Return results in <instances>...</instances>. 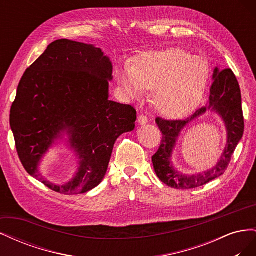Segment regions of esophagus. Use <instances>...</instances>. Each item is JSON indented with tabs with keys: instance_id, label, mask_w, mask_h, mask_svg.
I'll return each instance as SVG.
<instances>
[{
	"instance_id": "esophagus-1",
	"label": "esophagus",
	"mask_w": 256,
	"mask_h": 256,
	"mask_svg": "<svg viewBox=\"0 0 256 256\" xmlns=\"http://www.w3.org/2000/svg\"><path fill=\"white\" fill-rule=\"evenodd\" d=\"M138 122L140 124V125H146V124L148 122V118H147V116L145 114H140L138 116Z\"/></svg>"
}]
</instances>
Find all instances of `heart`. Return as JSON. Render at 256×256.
I'll use <instances>...</instances> for the list:
<instances>
[{"instance_id":"1","label":"heart","mask_w":256,"mask_h":256,"mask_svg":"<svg viewBox=\"0 0 256 256\" xmlns=\"http://www.w3.org/2000/svg\"><path fill=\"white\" fill-rule=\"evenodd\" d=\"M209 74L207 60L182 49L144 53L134 63L118 69L120 90L136 97L152 90L157 109L177 115L192 109L202 97Z\"/></svg>"}]
</instances>
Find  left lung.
Instances as JSON below:
<instances>
[{"label": "left lung", "instance_id": "1", "mask_svg": "<svg viewBox=\"0 0 256 256\" xmlns=\"http://www.w3.org/2000/svg\"><path fill=\"white\" fill-rule=\"evenodd\" d=\"M212 108L219 112L226 122L228 129V144L220 161L212 170L203 174L187 176L178 174L172 166L170 157L176 136L188 122ZM162 134V140L157 152L152 157L154 172L159 180L171 188L178 190L193 189L204 186L221 176L230 164L232 156L242 140L244 130V118L242 106V92L233 70L214 69V81L207 104L200 106L189 118L184 120L156 118Z\"/></svg>", "mask_w": 256, "mask_h": 256}]
</instances>
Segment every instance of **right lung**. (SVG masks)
I'll return each instance as SVG.
<instances>
[{"label":"right lung","mask_w":256,"mask_h":256,"mask_svg":"<svg viewBox=\"0 0 256 256\" xmlns=\"http://www.w3.org/2000/svg\"><path fill=\"white\" fill-rule=\"evenodd\" d=\"M113 67L99 48L69 40L51 42L23 74L10 122L26 171L53 191L85 193L102 182L118 138L132 131V106L111 102ZM68 129L78 172L64 185L46 181L38 162L62 130Z\"/></svg>","instance_id":"obj_1"}]
</instances>
